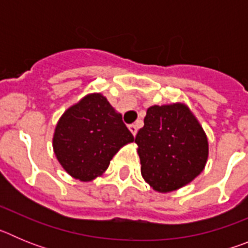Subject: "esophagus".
<instances>
[{
  "label": "esophagus",
  "instance_id": "esophagus-1",
  "mask_svg": "<svg viewBox=\"0 0 248 248\" xmlns=\"http://www.w3.org/2000/svg\"><path fill=\"white\" fill-rule=\"evenodd\" d=\"M129 130L131 131V134L134 135H137V133H138V126L135 125V124H130V125H129Z\"/></svg>",
  "mask_w": 248,
  "mask_h": 248
}]
</instances>
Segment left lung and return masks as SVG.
<instances>
[{
	"instance_id": "8db88e82",
	"label": "left lung",
	"mask_w": 248,
	"mask_h": 248,
	"mask_svg": "<svg viewBox=\"0 0 248 248\" xmlns=\"http://www.w3.org/2000/svg\"><path fill=\"white\" fill-rule=\"evenodd\" d=\"M135 143L139 145L141 175L160 192L172 191L194 180L209 155L205 133L184 104L150 107Z\"/></svg>"
}]
</instances>
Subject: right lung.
Wrapping results in <instances>:
<instances>
[{
	"mask_svg": "<svg viewBox=\"0 0 248 248\" xmlns=\"http://www.w3.org/2000/svg\"><path fill=\"white\" fill-rule=\"evenodd\" d=\"M134 137L102 94L71 107L56 126L53 149L65 171L80 181L102 175L119 149Z\"/></svg>",
	"mask_w": 248,
	"mask_h": 248,
	"instance_id": "obj_1",
	"label": "right lung"
}]
</instances>
